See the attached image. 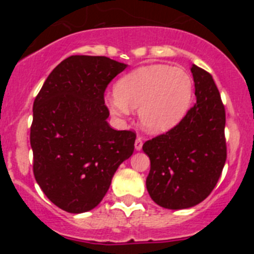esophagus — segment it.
Returning a JSON list of instances; mask_svg holds the SVG:
<instances>
[{"label":"esophagus","instance_id":"34e87169","mask_svg":"<svg viewBox=\"0 0 254 254\" xmlns=\"http://www.w3.org/2000/svg\"><path fill=\"white\" fill-rule=\"evenodd\" d=\"M135 148L137 151H140L142 148V139L140 136H137L136 140H135Z\"/></svg>","mask_w":254,"mask_h":254}]
</instances>
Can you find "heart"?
<instances>
[{"instance_id":"b5f03b06","label":"heart","mask_w":254,"mask_h":254,"mask_svg":"<svg viewBox=\"0 0 254 254\" xmlns=\"http://www.w3.org/2000/svg\"><path fill=\"white\" fill-rule=\"evenodd\" d=\"M193 79L184 70L168 65H151L123 76L115 93L107 97V106L118 120L130 109L139 108L143 129L162 134L183 120L193 101Z\"/></svg>"}]
</instances>
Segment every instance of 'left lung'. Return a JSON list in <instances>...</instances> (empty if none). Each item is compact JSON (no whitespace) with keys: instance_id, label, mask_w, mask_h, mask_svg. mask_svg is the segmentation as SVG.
<instances>
[{"instance_id":"1","label":"left lung","mask_w":254,"mask_h":254,"mask_svg":"<svg viewBox=\"0 0 254 254\" xmlns=\"http://www.w3.org/2000/svg\"><path fill=\"white\" fill-rule=\"evenodd\" d=\"M190 70L196 103L173 129L142 146L151 161L146 188L166 209H187L207 198L227 157L226 113L219 89L207 71L195 65Z\"/></svg>"}]
</instances>
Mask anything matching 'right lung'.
I'll return each mask as SVG.
<instances>
[{
	"instance_id": "1",
	"label": "right lung",
	"mask_w": 254,
	"mask_h": 254,
	"mask_svg": "<svg viewBox=\"0 0 254 254\" xmlns=\"http://www.w3.org/2000/svg\"><path fill=\"white\" fill-rule=\"evenodd\" d=\"M125 64L106 56L61 61L35 97L30 146L35 181L51 203L72 214L104 198L115 171L134 152L136 134L107 123L104 92Z\"/></svg>"
}]
</instances>
